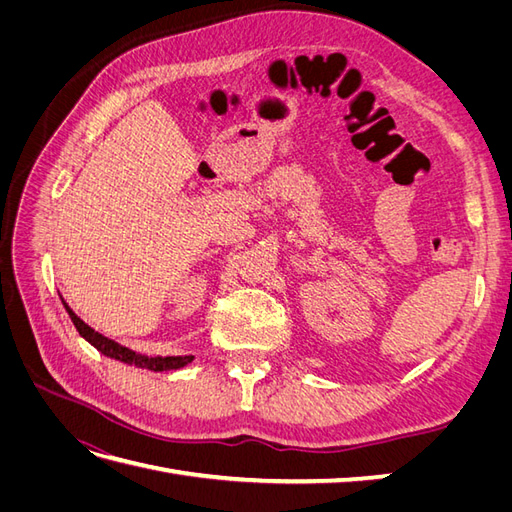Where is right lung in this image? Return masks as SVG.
I'll return each mask as SVG.
<instances>
[{"instance_id":"obj_1","label":"right lung","mask_w":512,"mask_h":512,"mask_svg":"<svg viewBox=\"0 0 512 512\" xmlns=\"http://www.w3.org/2000/svg\"><path fill=\"white\" fill-rule=\"evenodd\" d=\"M66 309H68V314H70V318L74 322L76 331H79V335L85 337L87 342L94 346V348H98L104 356H108V359H117L121 363H128V365L141 367V369H151V371H173V369H179V367L194 361V356H164V359H145V356L136 354V352H132L128 348H123V346L115 344L113 339H108V337L100 335L98 331L87 327V324L79 316H76L68 305H66Z\"/></svg>"}]
</instances>
